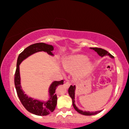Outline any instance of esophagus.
<instances>
[{
    "label": "esophagus",
    "mask_w": 129,
    "mask_h": 129,
    "mask_svg": "<svg viewBox=\"0 0 129 129\" xmlns=\"http://www.w3.org/2000/svg\"><path fill=\"white\" fill-rule=\"evenodd\" d=\"M65 85H66L67 87H69L70 86V83L69 82H67L65 83Z\"/></svg>",
    "instance_id": "esophagus-1"
}]
</instances>
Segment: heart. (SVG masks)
I'll list each match as a JSON object with an SVG mask.
<instances>
[{
  "instance_id": "heart-1",
  "label": "heart",
  "mask_w": 129,
  "mask_h": 129,
  "mask_svg": "<svg viewBox=\"0 0 129 129\" xmlns=\"http://www.w3.org/2000/svg\"><path fill=\"white\" fill-rule=\"evenodd\" d=\"M82 65V67L75 74V75L79 78L85 76L93 69V65L88 61V57L84 55H79L70 57L63 62L65 68L72 72L77 71Z\"/></svg>"
}]
</instances>
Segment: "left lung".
<instances>
[{
	"instance_id": "left-lung-1",
	"label": "left lung",
	"mask_w": 129,
	"mask_h": 129,
	"mask_svg": "<svg viewBox=\"0 0 129 129\" xmlns=\"http://www.w3.org/2000/svg\"><path fill=\"white\" fill-rule=\"evenodd\" d=\"M90 49H92V50H94L95 52L99 54V56H101V57H103L104 56H109L110 58H114V57L110 54V53L108 52L107 50H104V49H101V48H90ZM75 89H76V86L75 85H71L69 87V89L68 90V92L69 94L70 97H71L72 100V105L74 108L75 109V110H76L77 112H79V114H82V115H95V114H99V113L101 112L102 110H98V111H95V112H90V111H84V110H82L80 109H79L75 105Z\"/></svg>"
}]
</instances>
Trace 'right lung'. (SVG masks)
Segmentation results:
<instances>
[{
    "label": "right lung",
    "mask_w": 129,
    "mask_h": 129,
    "mask_svg": "<svg viewBox=\"0 0 129 129\" xmlns=\"http://www.w3.org/2000/svg\"><path fill=\"white\" fill-rule=\"evenodd\" d=\"M54 50V47L50 44L45 43H37L32 44L27 47L22 52L19 54L17 62L14 83L18 97L26 110L32 114L40 116L49 115L55 110L57 103V95L55 93V90L58 85L63 84V80L53 81L52 82L49 89V99L47 101H41L39 99L32 98L25 93V92L22 89L19 66L21 62L27 57L39 52H45L49 55L54 56V54H53Z\"/></svg>",
    "instance_id": "1"
}]
</instances>
